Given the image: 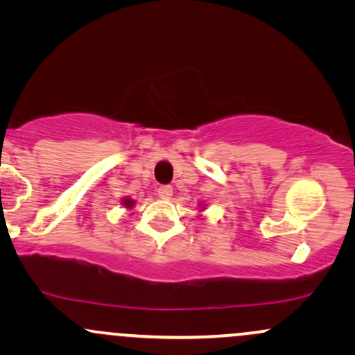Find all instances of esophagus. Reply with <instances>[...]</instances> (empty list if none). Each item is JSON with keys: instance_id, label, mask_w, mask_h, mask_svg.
Listing matches in <instances>:
<instances>
[{"instance_id": "1", "label": "esophagus", "mask_w": 355, "mask_h": 355, "mask_svg": "<svg viewBox=\"0 0 355 355\" xmlns=\"http://www.w3.org/2000/svg\"><path fill=\"white\" fill-rule=\"evenodd\" d=\"M173 195V187L172 185H160L158 187V197L160 198H170Z\"/></svg>"}]
</instances>
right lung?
Wrapping results in <instances>:
<instances>
[{
    "mask_svg": "<svg viewBox=\"0 0 355 355\" xmlns=\"http://www.w3.org/2000/svg\"><path fill=\"white\" fill-rule=\"evenodd\" d=\"M123 205L128 207V209H132V207H133V200H130V198H125V200H123Z\"/></svg>",
    "mask_w": 355,
    "mask_h": 355,
    "instance_id": "1",
    "label": "right lung"
}]
</instances>
